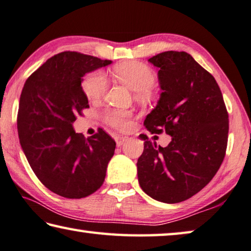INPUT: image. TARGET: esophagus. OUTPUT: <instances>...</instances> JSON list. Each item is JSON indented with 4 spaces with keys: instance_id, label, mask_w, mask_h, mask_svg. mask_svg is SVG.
Returning <instances> with one entry per match:
<instances>
[{
    "instance_id": "obj_1",
    "label": "esophagus",
    "mask_w": 251,
    "mask_h": 251,
    "mask_svg": "<svg viewBox=\"0 0 251 251\" xmlns=\"http://www.w3.org/2000/svg\"><path fill=\"white\" fill-rule=\"evenodd\" d=\"M115 141H116L117 146H122L127 141V137H125V136H116V137H115Z\"/></svg>"
}]
</instances>
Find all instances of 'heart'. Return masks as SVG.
<instances>
[{
	"label": "heart",
	"mask_w": 251,
	"mask_h": 251,
	"mask_svg": "<svg viewBox=\"0 0 251 251\" xmlns=\"http://www.w3.org/2000/svg\"><path fill=\"white\" fill-rule=\"evenodd\" d=\"M113 75L129 89L136 91L140 97L149 95L151 87L155 83V74L152 68L140 61L119 63L114 67ZM81 89L89 100L96 101L100 99L107 90L105 75L99 70L86 75L81 82ZM132 117V111L122 108H111L104 114L106 124L116 129H126Z\"/></svg>",
	"instance_id": "obj_1"
}]
</instances>
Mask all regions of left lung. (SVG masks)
Here are the masks:
<instances>
[{
  "mask_svg": "<svg viewBox=\"0 0 251 251\" xmlns=\"http://www.w3.org/2000/svg\"><path fill=\"white\" fill-rule=\"evenodd\" d=\"M158 69L161 94L144 125L172 136L166 147L142 137L137 161L142 190L155 200L178 203L201 191L216 176L228 144L229 119L213 75L184 51L150 58Z\"/></svg>",
  "mask_w": 251,
  "mask_h": 251,
  "instance_id": "8db88e82",
  "label": "left lung"
}]
</instances>
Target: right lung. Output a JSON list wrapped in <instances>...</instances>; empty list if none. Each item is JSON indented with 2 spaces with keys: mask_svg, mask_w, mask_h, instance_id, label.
<instances>
[{
  "mask_svg": "<svg viewBox=\"0 0 251 251\" xmlns=\"http://www.w3.org/2000/svg\"><path fill=\"white\" fill-rule=\"evenodd\" d=\"M110 63L65 51L48 59L22 89L18 111L20 143L35 176L58 196L88 197L105 181L116 143L101 128L85 138L75 132L73 123L89 108L81 89L82 77Z\"/></svg>",
  "mask_w": 251,
  "mask_h": 251,
  "instance_id": "obj_1",
  "label": "right lung"
}]
</instances>
